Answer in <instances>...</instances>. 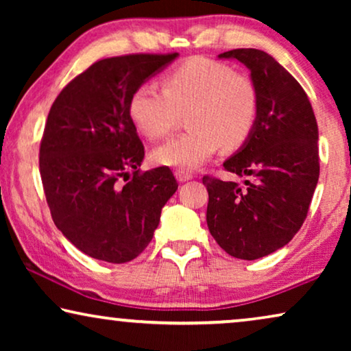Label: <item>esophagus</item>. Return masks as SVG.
<instances>
[{
	"instance_id": "1",
	"label": "esophagus",
	"mask_w": 351,
	"mask_h": 351,
	"mask_svg": "<svg viewBox=\"0 0 351 351\" xmlns=\"http://www.w3.org/2000/svg\"><path fill=\"white\" fill-rule=\"evenodd\" d=\"M176 177H177V180H179V182H186V180L193 179V174H190L189 171L177 169V171H176Z\"/></svg>"
}]
</instances>
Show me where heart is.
Wrapping results in <instances>:
<instances>
[{
  "label": "heart",
  "mask_w": 351,
  "mask_h": 351,
  "mask_svg": "<svg viewBox=\"0 0 351 351\" xmlns=\"http://www.w3.org/2000/svg\"><path fill=\"white\" fill-rule=\"evenodd\" d=\"M186 113V134L153 152L161 166L193 171L213 158L222 143L237 148L256 126L258 93L254 81L223 62L193 57L162 78V89L141 84L131 94L128 112L137 131L148 138L166 137Z\"/></svg>",
  "instance_id": "1"
}]
</instances>
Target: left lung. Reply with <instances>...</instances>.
Returning a JSON list of instances; mask_svg holds the SVG:
<instances>
[{"label":"left lung","instance_id":"left-lung-1","mask_svg":"<svg viewBox=\"0 0 351 351\" xmlns=\"http://www.w3.org/2000/svg\"><path fill=\"white\" fill-rule=\"evenodd\" d=\"M251 71L258 114L251 136L223 162L244 185L204 176L208 228L232 257L256 261L286 246L308 214L319 177L318 124L297 80L267 52L233 49Z\"/></svg>","mask_w":351,"mask_h":351}]
</instances>
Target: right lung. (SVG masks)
<instances>
[{
	"label": "right lung",
	"mask_w": 351,
	"mask_h": 351,
	"mask_svg": "<svg viewBox=\"0 0 351 351\" xmlns=\"http://www.w3.org/2000/svg\"><path fill=\"white\" fill-rule=\"evenodd\" d=\"M177 56L102 59L71 80L52 104L40 174L56 227L86 256L110 263L136 258L179 186L166 166L138 171L145 150L128 112L136 88Z\"/></svg>",
	"instance_id": "obj_1"
}]
</instances>
